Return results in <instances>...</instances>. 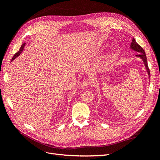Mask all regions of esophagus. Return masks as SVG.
Returning a JSON list of instances; mask_svg holds the SVG:
<instances>
[{"label": "esophagus", "mask_w": 160, "mask_h": 160, "mask_svg": "<svg viewBox=\"0 0 160 160\" xmlns=\"http://www.w3.org/2000/svg\"><path fill=\"white\" fill-rule=\"evenodd\" d=\"M91 85H92V81H91V80L85 81H83V83H82V84H81V88L85 89H86V88H88V87L91 86Z\"/></svg>", "instance_id": "obj_1"}]
</instances>
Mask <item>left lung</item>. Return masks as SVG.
<instances>
[{
	"mask_svg": "<svg viewBox=\"0 0 160 160\" xmlns=\"http://www.w3.org/2000/svg\"><path fill=\"white\" fill-rule=\"evenodd\" d=\"M130 48L132 49H133V51H137L139 52V54H138L137 55H135L138 57H139L141 58V59H142L143 63L145 65V67H146V69L148 71V77H149V79H150V71H149V67H148V61H147V57L146 55V52H145L144 50L143 49V48L139 45L137 42L135 41V38H133L132 39V43H131V46H130Z\"/></svg>",
	"mask_w": 160,
	"mask_h": 160,
	"instance_id": "obj_1",
	"label": "left lung"
}]
</instances>
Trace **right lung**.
Returning <instances> with one entry per match:
<instances>
[{
    "instance_id": "1",
    "label": "right lung",
    "mask_w": 160,
    "mask_h": 160,
    "mask_svg": "<svg viewBox=\"0 0 160 160\" xmlns=\"http://www.w3.org/2000/svg\"><path fill=\"white\" fill-rule=\"evenodd\" d=\"M25 43H23V44H22V45H21V48H20V49H19V51H18L17 52H16L15 54L14 55L13 57L12 58V59H11V61H12L14 59H15V58H17L19 55L21 54V53L22 52V51L23 49H24V47H25Z\"/></svg>"
}]
</instances>
